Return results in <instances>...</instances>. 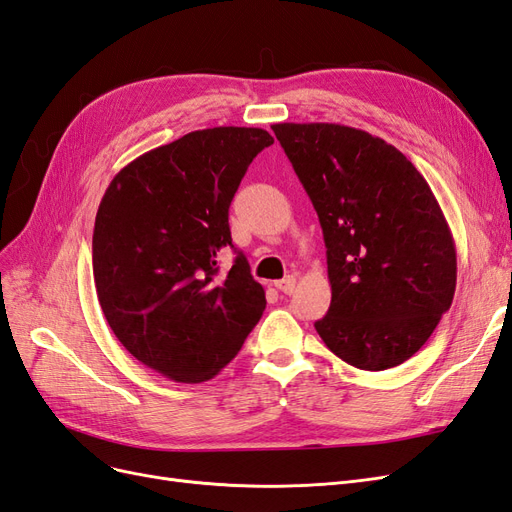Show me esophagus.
<instances>
[{"instance_id":"esophagus-1","label":"esophagus","mask_w":512,"mask_h":512,"mask_svg":"<svg viewBox=\"0 0 512 512\" xmlns=\"http://www.w3.org/2000/svg\"><path fill=\"white\" fill-rule=\"evenodd\" d=\"M275 288L280 290V292H284V294H292L294 288H297V277H294V275H286L284 280L275 282Z\"/></svg>"}]
</instances>
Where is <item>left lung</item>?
Instances as JSON below:
<instances>
[{
	"label": "left lung",
	"instance_id": "8db88e82",
	"mask_svg": "<svg viewBox=\"0 0 512 512\" xmlns=\"http://www.w3.org/2000/svg\"><path fill=\"white\" fill-rule=\"evenodd\" d=\"M322 226L329 314L314 327L352 367L382 371L425 346L453 303L457 252L429 183L386 141L339 123H275Z\"/></svg>",
	"mask_w": 512,
	"mask_h": 512
}]
</instances>
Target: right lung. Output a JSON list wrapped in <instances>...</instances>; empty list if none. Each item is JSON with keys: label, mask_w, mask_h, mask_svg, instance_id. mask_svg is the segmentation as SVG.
<instances>
[{"label": "right lung", "mask_w": 512, "mask_h": 512, "mask_svg": "<svg viewBox=\"0 0 512 512\" xmlns=\"http://www.w3.org/2000/svg\"><path fill=\"white\" fill-rule=\"evenodd\" d=\"M273 145L262 128L185 134L123 166L94 228V280L108 327L134 359L164 378L207 382L235 359L267 307L265 288L228 226L247 166Z\"/></svg>", "instance_id": "obj_1"}]
</instances>
